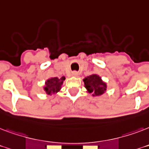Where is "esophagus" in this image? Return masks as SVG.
Returning a JSON list of instances; mask_svg holds the SVG:
<instances>
[{
  "mask_svg": "<svg viewBox=\"0 0 149 149\" xmlns=\"http://www.w3.org/2000/svg\"><path fill=\"white\" fill-rule=\"evenodd\" d=\"M72 75L73 77H78V72H76V71H75V72H72Z\"/></svg>",
  "mask_w": 149,
  "mask_h": 149,
  "instance_id": "34e87169",
  "label": "esophagus"
}]
</instances>
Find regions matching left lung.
I'll return each mask as SVG.
<instances>
[{
    "instance_id": "1",
    "label": "left lung",
    "mask_w": 149,
    "mask_h": 149,
    "mask_svg": "<svg viewBox=\"0 0 149 149\" xmlns=\"http://www.w3.org/2000/svg\"><path fill=\"white\" fill-rule=\"evenodd\" d=\"M84 86L89 93L93 97H98L104 94L107 91V84L102 80L97 74H91L84 79Z\"/></svg>"
}]
</instances>
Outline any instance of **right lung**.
I'll list each match as a JSON object with an SVG mask.
<instances>
[{
    "mask_svg": "<svg viewBox=\"0 0 149 149\" xmlns=\"http://www.w3.org/2000/svg\"><path fill=\"white\" fill-rule=\"evenodd\" d=\"M65 79V77H62L61 78L52 77L48 79L45 82V85L43 86V89L46 94L51 96L58 93L62 88V85L63 84V81Z\"/></svg>",
    "mask_w": 149,
    "mask_h": 149,
    "instance_id": "add662e5",
    "label": "right lung"
}]
</instances>
